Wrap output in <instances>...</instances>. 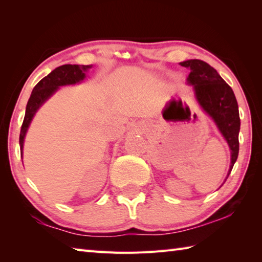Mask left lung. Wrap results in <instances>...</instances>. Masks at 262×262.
Returning a JSON list of instances; mask_svg holds the SVG:
<instances>
[{"instance_id": "obj_1", "label": "left lung", "mask_w": 262, "mask_h": 262, "mask_svg": "<svg viewBox=\"0 0 262 262\" xmlns=\"http://www.w3.org/2000/svg\"><path fill=\"white\" fill-rule=\"evenodd\" d=\"M180 65L189 68L187 83L193 86L197 102L204 112L211 116L229 144L231 165L226 176L228 178L239 155L240 115L234 93L207 62L190 59L180 62Z\"/></svg>"}]
</instances>
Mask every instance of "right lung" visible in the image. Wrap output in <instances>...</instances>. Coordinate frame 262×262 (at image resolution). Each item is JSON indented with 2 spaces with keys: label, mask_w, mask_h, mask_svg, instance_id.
I'll use <instances>...</instances> for the list:
<instances>
[{
  "label": "right lung",
  "mask_w": 262,
  "mask_h": 262,
  "mask_svg": "<svg viewBox=\"0 0 262 262\" xmlns=\"http://www.w3.org/2000/svg\"><path fill=\"white\" fill-rule=\"evenodd\" d=\"M92 68V65H62L54 69L49 75L43 77L40 82L34 86L31 93V96L29 98L25 120L21 126L20 132V149L21 157L23 150V142L28 131V127L30 125L34 114L39 110V107L59 89V86L65 85H74L76 83L82 82L86 77V74L89 69Z\"/></svg>",
  "instance_id": "right-lung-1"
}]
</instances>
